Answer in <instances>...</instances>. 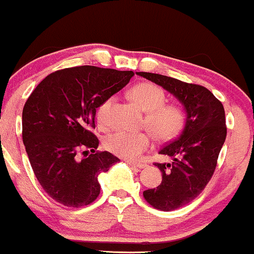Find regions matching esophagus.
Returning <instances> with one entry per match:
<instances>
[{"label":"esophagus","mask_w":254,"mask_h":254,"mask_svg":"<svg viewBox=\"0 0 254 254\" xmlns=\"http://www.w3.org/2000/svg\"><path fill=\"white\" fill-rule=\"evenodd\" d=\"M132 168H137V169H142V168L146 167L145 163H136V162H127Z\"/></svg>","instance_id":"34e87169"}]
</instances>
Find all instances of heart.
Masks as SVG:
<instances>
[{"instance_id":"heart-1","label":"heart","mask_w":254,"mask_h":254,"mask_svg":"<svg viewBox=\"0 0 254 254\" xmlns=\"http://www.w3.org/2000/svg\"><path fill=\"white\" fill-rule=\"evenodd\" d=\"M130 98L146 112L144 125L161 142L175 138L186 124V110L179 103H166V93L151 82H140L130 91ZM115 98H108L97 109V121L100 127L109 125V114ZM150 132L116 131L106 137L104 146L108 151L124 160H138L143 152L151 148Z\"/></svg>"}]
</instances>
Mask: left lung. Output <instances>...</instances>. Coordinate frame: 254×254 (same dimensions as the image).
I'll list each match as a JSON object with an SVG mask.
<instances>
[{
	"instance_id": "1",
	"label": "left lung",
	"mask_w": 254,
	"mask_h": 254,
	"mask_svg": "<svg viewBox=\"0 0 254 254\" xmlns=\"http://www.w3.org/2000/svg\"><path fill=\"white\" fill-rule=\"evenodd\" d=\"M137 74L173 93L187 112L180 136L158 152L173 158L172 163H155L162 173L161 185L143 191L150 206L169 212L193 201L212 179L227 133L224 105L201 85L155 73Z\"/></svg>"
}]
</instances>
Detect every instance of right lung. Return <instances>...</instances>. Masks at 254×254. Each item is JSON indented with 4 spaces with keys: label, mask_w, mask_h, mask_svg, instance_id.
Listing matches in <instances>:
<instances>
[{
    "label": "right lung",
    "mask_w": 254,
    "mask_h": 254,
    "mask_svg": "<svg viewBox=\"0 0 254 254\" xmlns=\"http://www.w3.org/2000/svg\"><path fill=\"white\" fill-rule=\"evenodd\" d=\"M132 75V71L96 66L69 67L48 74L27 99L24 148L42 189L57 202L79 208L100 194L98 176L119 158L97 150L99 140L92 132L96 110ZM80 150L93 154L78 160L75 155Z\"/></svg>",
    "instance_id": "add662e5"
}]
</instances>
